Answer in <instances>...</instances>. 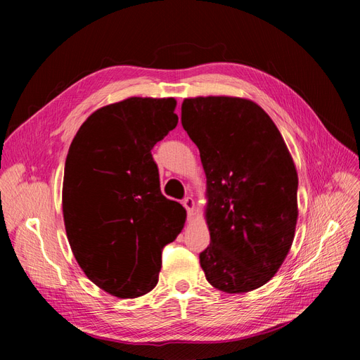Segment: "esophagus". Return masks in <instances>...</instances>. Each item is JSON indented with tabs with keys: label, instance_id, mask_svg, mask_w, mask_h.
Listing matches in <instances>:
<instances>
[{
	"label": "esophagus",
	"instance_id": "obj_1",
	"mask_svg": "<svg viewBox=\"0 0 360 360\" xmlns=\"http://www.w3.org/2000/svg\"><path fill=\"white\" fill-rule=\"evenodd\" d=\"M183 205H184V209L188 210V216H192L193 210H195V201H193V198L186 197V198L183 200Z\"/></svg>",
	"mask_w": 360,
	"mask_h": 360
}]
</instances>
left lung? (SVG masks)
<instances>
[{
	"instance_id": "obj_1",
	"label": "left lung",
	"mask_w": 360,
	"mask_h": 360,
	"mask_svg": "<svg viewBox=\"0 0 360 360\" xmlns=\"http://www.w3.org/2000/svg\"><path fill=\"white\" fill-rule=\"evenodd\" d=\"M181 124L207 177L205 279L225 292L252 291L275 276L296 230L299 180L284 138L240 97L184 99Z\"/></svg>"
}]
</instances>
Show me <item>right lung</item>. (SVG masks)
Wrapping results in <instances>:
<instances>
[{"mask_svg":"<svg viewBox=\"0 0 360 360\" xmlns=\"http://www.w3.org/2000/svg\"><path fill=\"white\" fill-rule=\"evenodd\" d=\"M176 99L129 97L94 111L64 167L63 216L72 252L97 287L122 299L153 290L162 249L186 219L160 192L151 148L177 126Z\"/></svg>","mask_w":360,"mask_h":360,"instance_id":"add662e5","label":"right lung"}]
</instances>
